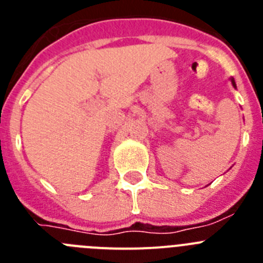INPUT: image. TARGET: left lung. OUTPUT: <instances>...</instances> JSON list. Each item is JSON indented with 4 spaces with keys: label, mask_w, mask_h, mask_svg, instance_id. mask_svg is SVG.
I'll return each instance as SVG.
<instances>
[{
    "label": "left lung",
    "mask_w": 263,
    "mask_h": 263,
    "mask_svg": "<svg viewBox=\"0 0 263 263\" xmlns=\"http://www.w3.org/2000/svg\"><path fill=\"white\" fill-rule=\"evenodd\" d=\"M232 84H233V86H236V84H235V81H233V79H232Z\"/></svg>",
    "instance_id": "left-lung-1"
}]
</instances>
